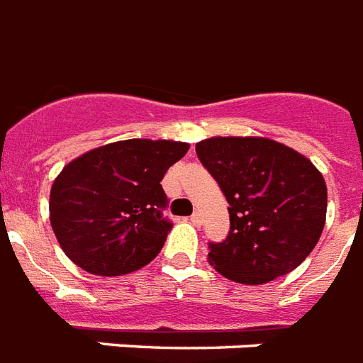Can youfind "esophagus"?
I'll list each match as a JSON object with an SVG mask.
<instances>
[{"label": "esophagus", "instance_id": "1", "mask_svg": "<svg viewBox=\"0 0 363 363\" xmlns=\"http://www.w3.org/2000/svg\"><path fill=\"white\" fill-rule=\"evenodd\" d=\"M190 222H192L194 226H201V224H203V216L199 215V213H194L192 215V218H190Z\"/></svg>", "mask_w": 363, "mask_h": 363}]
</instances>
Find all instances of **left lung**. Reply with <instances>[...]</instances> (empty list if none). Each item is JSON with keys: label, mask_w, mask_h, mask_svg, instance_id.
<instances>
[{"label": "left lung", "mask_w": 363, "mask_h": 363, "mask_svg": "<svg viewBox=\"0 0 363 363\" xmlns=\"http://www.w3.org/2000/svg\"><path fill=\"white\" fill-rule=\"evenodd\" d=\"M196 152L230 203V235L211 245L209 264L241 284L296 269L326 224V181L313 162L267 137H209Z\"/></svg>", "instance_id": "left-lung-1"}]
</instances>
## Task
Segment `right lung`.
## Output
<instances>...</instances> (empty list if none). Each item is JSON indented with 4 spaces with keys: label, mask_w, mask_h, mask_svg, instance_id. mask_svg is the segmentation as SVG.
Here are the masks:
<instances>
[{
    "label": "right lung",
    "mask_w": 363,
    "mask_h": 363,
    "mask_svg": "<svg viewBox=\"0 0 363 363\" xmlns=\"http://www.w3.org/2000/svg\"><path fill=\"white\" fill-rule=\"evenodd\" d=\"M188 148L171 139H125L64 165L50 188L48 218L65 256L99 277L150 264L171 230L160 182Z\"/></svg>",
    "instance_id": "add662e5"
}]
</instances>
